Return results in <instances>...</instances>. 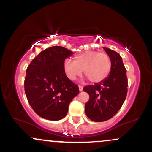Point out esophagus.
Masks as SVG:
<instances>
[{
	"mask_svg": "<svg viewBox=\"0 0 152 152\" xmlns=\"http://www.w3.org/2000/svg\"><path fill=\"white\" fill-rule=\"evenodd\" d=\"M78 88H79V91H83V86H78Z\"/></svg>",
	"mask_w": 152,
	"mask_h": 152,
	"instance_id": "obj_1",
	"label": "esophagus"
}]
</instances>
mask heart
Returning <instances> with one entry per match:
<instances>
[{
	"mask_svg": "<svg viewBox=\"0 0 152 152\" xmlns=\"http://www.w3.org/2000/svg\"><path fill=\"white\" fill-rule=\"evenodd\" d=\"M112 69V61L108 54L95 50H88L74 56V60L66 59L64 71L71 80H75L84 72L92 83H99L108 77Z\"/></svg>",
	"mask_w": 152,
	"mask_h": 152,
	"instance_id": "obj_1",
	"label": "heart"
}]
</instances>
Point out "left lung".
Segmentation results:
<instances>
[{"mask_svg": "<svg viewBox=\"0 0 152 152\" xmlns=\"http://www.w3.org/2000/svg\"><path fill=\"white\" fill-rule=\"evenodd\" d=\"M112 61V69L104 80L84 87L89 94L85 110L94 122H104L114 117L123 104L128 93V79L122 57L115 50L104 47Z\"/></svg>", "mask_w": 152, "mask_h": 152, "instance_id": "1", "label": "left lung"}]
</instances>
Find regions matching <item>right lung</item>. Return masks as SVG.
Wrapping results in <instances>:
<instances>
[{
	"label": "right lung",
	"mask_w": 152,
	"mask_h": 152,
	"mask_svg": "<svg viewBox=\"0 0 152 152\" xmlns=\"http://www.w3.org/2000/svg\"><path fill=\"white\" fill-rule=\"evenodd\" d=\"M73 52L52 46L40 52L26 71L24 91L31 107L48 120L65 117L70 102L79 94L78 86L67 77L64 62Z\"/></svg>",
	"instance_id": "obj_1"
}]
</instances>
